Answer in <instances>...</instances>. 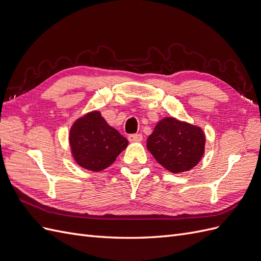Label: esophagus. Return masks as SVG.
<instances>
[{"instance_id": "esophagus-1", "label": "esophagus", "mask_w": 261, "mask_h": 261, "mask_svg": "<svg viewBox=\"0 0 261 261\" xmlns=\"http://www.w3.org/2000/svg\"><path fill=\"white\" fill-rule=\"evenodd\" d=\"M128 140L132 143H139V141L143 140V135L141 134H133V135L128 136Z\"/></svg>"}]
</instances>
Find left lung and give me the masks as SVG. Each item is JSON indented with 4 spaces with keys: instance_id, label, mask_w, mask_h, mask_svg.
<instances>
[{
    "instance_id": "obj_1",
    "label": "left lung",
    "mask_w": 261,
    "mask_h": 261,
    "mask_svg": "<svg viewBox=\"0 0 261 261\" xmlns=\"http://www.w3.org/2000/svg\"><path fill=\"white\" fill-rule=\"evenodd\" d=\"M206 137L198 126L165 117L147 139V148L163 168L181 173L196 167L204 152Z\"/></svg>"
}]
</instances>
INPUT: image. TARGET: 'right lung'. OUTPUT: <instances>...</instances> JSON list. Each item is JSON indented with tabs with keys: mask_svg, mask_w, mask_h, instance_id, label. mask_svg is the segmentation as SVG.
<instances>
[{
	"mask_svg": "<svg viewBox=\"0 0 261 261\" xmlns=\"http://www.w3.org/2000/svg\"><path fill=\"white\" fill-rule=\"evenodd\" d=\"M69 144L75 161L84 169L99 172L111 165L128 140L111 127L99 111L87 113L73 124Z\"/></svg>",
	"mask_w": 261,
	"mask_h": 261,
	"instance_id": "obj_1",
	"label": "right lung"
}]
</instances>
